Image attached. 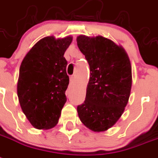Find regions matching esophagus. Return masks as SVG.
Returning a JSON list of instances; mask_svg holds the SVG:
<instances>
[{
	"instance_id": "esophagus-1",
	"label": "esophagus",
	"mask_w": 158,
	"mask_h": 158,
	"mask_svg": "<svg viewBox=\"0 0 158 158\" xmlns=\"http://www.w3.org/2000/svg\"><path fill=\"white\" fill-rule=\"evenodd\" d=\"M74 80H75V77H74L73 76L70 77V81H71V83H72V82H73Z\"/></svg>"
}]
</instances>
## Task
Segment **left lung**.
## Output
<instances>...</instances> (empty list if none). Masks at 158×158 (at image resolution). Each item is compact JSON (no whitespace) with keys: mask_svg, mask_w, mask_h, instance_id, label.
<instances>
[{"mask_svg":"<svg viewBox=\"0 0 158 158\" xmlns=\"http://www.w3.org/2000/svg\"><path fill=\"white\" fill-rule=\"evenodd\" d=\"M77 42L90 70L85 100L77 106L78 116L92 131H106L120 118L130 97V60L122 47L100 35H79Z\"/></svg>","mask_w":158,"mask_h":158,"instance_id":"1","label":"left lung"}]
</instances>
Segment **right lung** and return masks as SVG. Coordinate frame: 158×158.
I'll return each instance as SVG.
<instances>
[{"instance_id": "1", "label": "right lung", "mask_w": 158, "mask_h": 158, "mask_svg": "<svg viewBox=\"0 0 158 158\" xmlns=\"http://www.w3.org/2000/svg\"><path fill=\"white\" fill-rule=\"evenodd\" d=\"M71 36L40 40L21 64L18 97L23 113L34 127L50 129L57 124L67 101L65 91L69 77L66 73L65 51Z\"/></svg>"}]
</instances>
